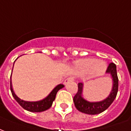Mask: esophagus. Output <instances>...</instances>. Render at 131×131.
I'll list each match as a JSON object with an SVG mask.
<instances>
[{
  "label": "esophagus",
  "instance_id": "obj_1",
  "mask_svg": "<svg viewBox=\"0 0 131 131\" xmlns=\"http://www.w3.org/2000/svg\"><path fill=\"white\" fill-rule=\"evenodd\" d=\"M74 81V78L73 77H68V78H67L66 80H65L64 81V84L65 85H66L67 83H69L70 81Z\"/></svg>",
  "mask_w": 131,
  "mask_h": 131
}]
</instances>
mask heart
Wrapping results in <instances>:
<instances>
[{
  "instance_id": "obj_1",
  "label": "heart",
  "mask_w": 131,
  "mask_h": 131,
  "mask_svg": "<svg viewBox=\"0 0 131 131\" xmlns=\"http://www.w3.org/2000/svg\"><path fill=\"white\" fill-rule=\"evenodd\" d=\"M77 66L80 69L85 71H90L92 70L93 73L97 76L104 74L107 68L105 62L102 61H97V60L94 59H87L83 60L77 65Z\"/></svg>"
}]
</instances>
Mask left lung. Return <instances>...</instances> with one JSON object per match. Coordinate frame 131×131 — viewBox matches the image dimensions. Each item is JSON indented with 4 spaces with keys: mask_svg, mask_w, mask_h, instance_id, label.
I'll list each match as a JSON object with an SVG mask.
<instances>
[{
    "mask_svg": "<svg viewBox=\"0 0 131 131\" xmlns=\"http://www.w3.org/2000/svg\"><path fill=\"white\" fill-rule=\"evenodd\" d=\"M106 73L110 74L113 80V87L110 95L101 102H89L83 97V83H78V91L74 97V106L79 111L88 115H97L106 111L115 99L118 91V77L116 65L111 63L108 66Z\"/></svg>",
    "mask_w": 131,
    "mask_h": 131,
    "instance_id": "8db88e82",
    "label": "left lung"
}]
</instances>
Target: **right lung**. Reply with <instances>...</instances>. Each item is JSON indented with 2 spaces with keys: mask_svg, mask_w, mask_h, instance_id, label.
Masks as SVG:
<instances>
[{
  "mask_svg": "<svg viewBox=\"0 0 131 131\" xmlns=\"http://www.w3.org/2000/svg\"><path fill=\"white\" fill-rule=\"evenodd\" d=\"M63 87H64V85L59 84V85H57L52 90V92L48 95V97H46L45 99L40 100V101H37V102H27V101H24V100L20 99L17 95H16L13 88H12V81H10L11 92H12V96L15 99L16 101L20 104V106H21V107L25 109L26 111H30V112H34V113L43 112V111H45L50 108L52 106V105L53 102L54 101L57 92L60 89H61Z\"/></svg>",
  "mask_w": 131,
  "mask_h": 131,
  "instance_id": "obj_1",
  "label": "right lung"
}]
</instances>
